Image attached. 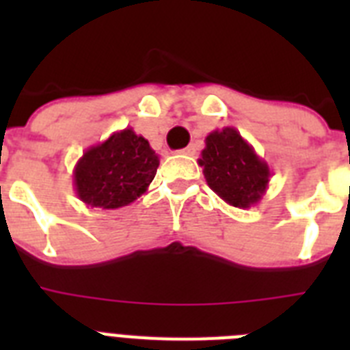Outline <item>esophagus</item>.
<instances>
[{"mask_svg":"<svg viewBox=\"0 0 350 350\" xmlns=\"http://www.w3.org/2000/svg\"><path fill=\"white\" fill-rule=\"evenodd\" d=\"M181 154H187V156H194L196 154V147L194 145H189V147H185L183 150H180Z\"/></svg>","mask_w":350,"mask_h":350,"instance_id":"esophagus-1","label":"esophagus"}]
</instances>
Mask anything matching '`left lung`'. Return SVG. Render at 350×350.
Instances as JSON below:
<instances>
[{
	"mask_svg": "<svg viewBox=\"0 0 350 350\" xmlns=\"http://www.w3.org/2000/svg\"><path fill=\"white\" fill-rule=\"evenodd\" d=\"M198 163L203 167L207 185L232 207H252L269 189V165L232 126L216 129L205 137Z\"/></svg>",
	"mask_w": 350,
	"mask_h": 350,
	"instance_id": "obj_1",
	"label": "left lung"
}]
</instances>
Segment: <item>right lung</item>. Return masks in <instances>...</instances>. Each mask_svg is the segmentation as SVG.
Masks as SVG:
<instances>
[{
	"label": "right lung",
	"instance_id": "right-lung-1",
	"mask_svg": "<svg viewBox=\"0 0 350 350\" xmlns=\"http://www.w3.org/2000/svg\"><path fill=\"white\" fill-rule=\"evenodd\" d=\"M158 167L150 143L126 126L85 150L74 167V191L90 207H125L147 192Z\"/></svg>",
	"mask_w": 350,
	"mask_h": 350
}]
</instances>
